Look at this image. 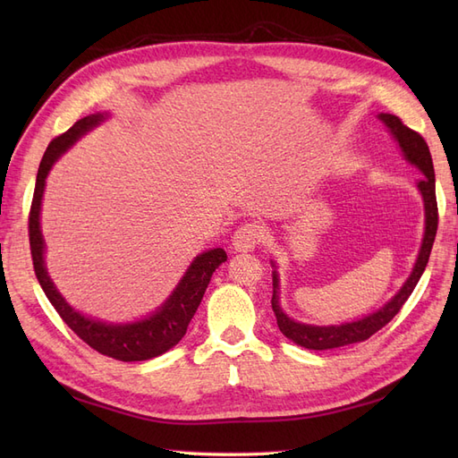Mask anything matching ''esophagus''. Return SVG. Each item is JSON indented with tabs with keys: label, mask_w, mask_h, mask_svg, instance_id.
Wrapping results in <instances>:
<instances>
[{
	"label": "esophagus",
	"mask_w": 458,
	"mask_h": 458,
	"mask_svg": "<svg viewBox=\"0 0 458 458\" xmlns=\"http://www.w3.org/2000/svg\"><path fill=\"white\" fill-rule=\"evenodd\" d=\"M263 229L258 224H244L233 234V248L237 252H250L261 242Z\"/></svg>",
	"instance_id": "34e87169"
}]
</instances>
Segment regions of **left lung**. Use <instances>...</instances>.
I'll return each instance as SVG.
<instances>
[{
  "instance_id": "obj_1",
  "label": "left lung",
  "mask_w": 458,
  "mask_h": 458,
  "mask_svg": "<svg viewBox=\"0 0 458 458\" xmlns=\"http://www.w3.org/2000/svg\"><path fill=\"white\" fill-rule=\"evenodd\" d=\"M378 118L386 123L387 130L394 135V140L399 143L401 152L407 162L422 172V179L417 183L422 200H424V237L419 250V258L414 261V267L409 275L405 284L399 288V293L386 301L384 306L377 311L365 315L363 318H357L352 323H342V325H330V327H317V325H306L298 323L294 318H290L279 301V273L273 271V298H271V308L276 317V325H279L283 335L293 340L294 344L301 345V348L308 350H332V348H342V345H350L363 342L370 338L374 332H378L382 327H386L392 318L403 308V303L412 294L414 286L420 281V276L426 269V263L429 259V252H432L436 231H437V200H436V174H434V162L432 155H429V148L424 141V137L417 131L407 128L403 122H401L394 114H378ZM275 267V263L271 261Z\"/></svg>"
}]
</instances>
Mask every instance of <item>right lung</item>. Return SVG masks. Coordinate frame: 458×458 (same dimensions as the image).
Listing matches in <instances>:
<instances>
[{"label": "right lung", "mask_w": 458, "mask_h": 458, "mask_svg": "<svg viewBox=\"0 0 458 458\" xmlns=\"http://www.w3.org/2000/svg\"><path fill=\"white\" fill-rule=\"evenodd\" d=\"M105 120L106 114L101 113L78 120L71 130L59 137H55L49 143L44 158H41L29 217L32 261L38 281L41 288H44L46 296L49 298L51 306L57 310L63 321L71 327L89 348L103 355L118 359V361H147V359L165 353L185 336L187 327L192 315L197 313L200 306L202 296L208 284H210L214 271L221 263L227 261V254L224 248H212V250L199 254L185 271L183 279L174 288L170 298L165 300L155 313H150L148 317L140 318V321L135 323H105L99 321V318H93L76 311L71 303H66L57 286L49 279L44 259L46 242L39 229V212L46 189V177L63 152H66L81 135H86L89 130L99 126Z\"/></svg>", "instance_id": "1"}]
</instances>
